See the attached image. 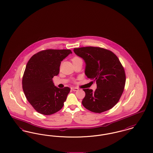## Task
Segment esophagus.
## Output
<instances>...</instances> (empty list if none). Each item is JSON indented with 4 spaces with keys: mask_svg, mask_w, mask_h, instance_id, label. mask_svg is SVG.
<instances>
[{
    "mask_svg": "<svg viewBox=\"0 0 153 153\" xmlns=\"http://www.w3.org/2000/svg\"><path fill=\"white\" fill-rule=\"evenodd\" d=\"M71 89L73 91H78L79 90V89L78 88L76 87H72L71 88Z\"/></svg>",
    "mask_w": 153,
    "mask_h": 153,
    "instance_id": "1",
    "label": "esophagus"
}]
</instances>
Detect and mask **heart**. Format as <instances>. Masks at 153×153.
<instances>
[{"label": "heart", "instance_id": "1", "mask_svg": "<svg viewBox=\"0 0 153 153\" xmlns=\"http://www.w3.org/2000/svg\"><path fill=\"white\" fill-rule=\"evenodd\" d=\"M80 58L79 57H74V58H72V60H74V59H80Z\"/></svg>", "mask_w": 153, "mask_h": 153}]
</instances>
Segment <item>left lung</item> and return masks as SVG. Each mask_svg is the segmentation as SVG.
Instances as JSON below:
<instances>
[{"mask_svg": "<svg viewBox=\"0 0 153 153\" xmlns=\"http://www.w3.org/2000/svg\"><path fill=\"white\" fill-rule=\"evenodd\" d=\"M73 51L84 60L88 78L97 84L94 92L83 89V106L95 113L111 109L119 102L126 83L125 72L119 58L113 52L99 47L74 48Z\"/></svg>", "mask_w": 153, "mask_h": 153, "instance_id": "1", "label": "left lung"}]
</instances>
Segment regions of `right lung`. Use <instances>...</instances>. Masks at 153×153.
<instances>
[{"instance_id":"add662e5","label":"right lung","mask_w":153,"mask_h":153,"mask_svg":"<svg viewBox=\"0 0 153 153\" xmlns=\"http://www.w3.org/2000/svg\"><path fill=\"white\" fill-rule=\"evenodd\" d=\"M68 49H48L33 55L27 62L22 78L25 96L41 114H53L62 108L71 89L54 86L53 78L59 72L61 62L69 54Z\"/></svg>"}]
</instances>
